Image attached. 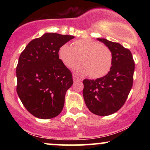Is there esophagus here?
I'll use <instances>...</instances> for the list:
<instances>
[{
  "mask_svg": "<svg viewBox=\"0 0 150 150\" xmlns=\"http://www.w3.org/2000/svg\"><path fill=\"white\" fill-rule=\"evenodd\" d=\"M73 80L74 81H81V80H82V79L80 78V77L76 76V75H73Z\"/></svg>",
  "mask_w": 150,
  "mask_h": 150,
  "instance_id": "esophagus-1",
  "label": "esophagus"
}]
</instances>
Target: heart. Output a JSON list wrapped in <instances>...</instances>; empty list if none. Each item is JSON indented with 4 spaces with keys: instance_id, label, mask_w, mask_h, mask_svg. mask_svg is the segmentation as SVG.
<instances>
[{
    "instance_id": "heart-1",
    "label": "heart",
    "mask_w": 150,
    "mask_h": 150,
    "mask_svg": "<svg viewBox=\"0 0 150 150\" xmlns=\"http://www.w3.org/2000/svg\"><path fill=\"white\" fill-rule=\"evenodd\" d=\"M73 46L63 44L58 50L60 59L65 66L75 68L80 75H90L92 78H100L109 73L113 64V55L109 48L92 39H79Z\"/></svg>"
}]
</instances>
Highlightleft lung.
I'll return each instance as SVG.
<instances>
[{
    "label": "left lung",
    "instance_id": "obj_1",
    "mask_svg": "<svg viewBox=\"0 0 150 150\" xmlns=\"http://www.w3.org/2000/svg\"><path fill=\"white\" fill-rule=\"evenodd\" d=\"M111 51L109 73L96 80H83L84 100L91 112L105 116L118 111L125 104L132 87L135 63L130 51L120 44L98 38Z\"/></svg>",
    "mask_w": 150,
    "mask_h": 150
}]
</instances>
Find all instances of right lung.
<instances>
[{
    "label": "right lung",
    "mask_w": 150,
    "mask_h": 150,
    "mask_svg": "<svg viewBox=\"0 0 150 150\" xmlns=\"http://www.w3.org/2000/svg\"><path fill=\"white\" fill-rule=\"evenodd\" d=\"M73 36L46 33L27 44L16 68L17 93L26 109L37 118L49 119L63 110L71 72L59 59V48Z\"/></svg>",
    "instance_id": "right-lung-1"
}]
</instances>
